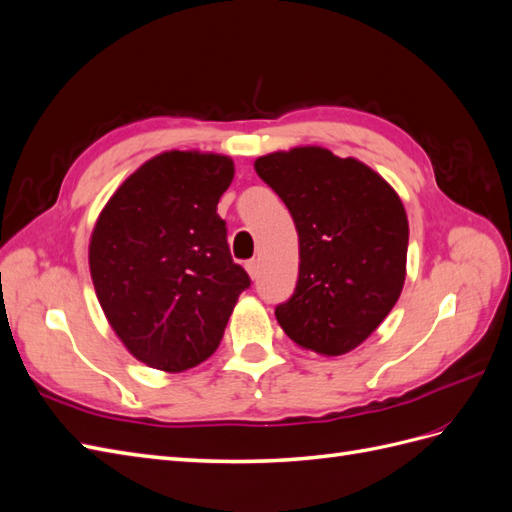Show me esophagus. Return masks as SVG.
<instances>
[{
    "instance_id": "34e87169",
    "label": "esophagus",
    "mask_w": 512,
    "mask_h": 512,
    "mask_svg": "<svg viewBox=\"0 0 512 512\" xmlns=\"http://www.w3.org/2000/svg\"><path fill=\"white\" fill-rule=\"evenodd\" d=\"M245 269H247V273H250V277L252 280H258V273H260V265H258V260H247L245 262Z\"/></svg>"
}]
</instances>
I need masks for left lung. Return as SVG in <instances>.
<instances>
[{"label": "left lung", "mask_w": 512, "mask_h": 512, "mask_svg": "<svg viewBox=\"0 0 512 512\" xmlns=\"http://www.w3.org/2000/svg\"><path fill=\"white\" fill-rule=\"evenodd\" d=\"M299 232V280L275 318L294 344L337 356L378 329L406 280L408 218L395 190L359 160L297 147L256 160Z\"/></svg>", "instance_id": "obj_1"}]
</instances>
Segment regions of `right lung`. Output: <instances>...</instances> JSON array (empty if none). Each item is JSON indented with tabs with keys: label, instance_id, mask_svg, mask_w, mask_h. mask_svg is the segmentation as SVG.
<instances>
[{
	"label": "right lung",
	"instance_id": "add662e5",
	"mask_svg": "<svg viewBox=\"0 0 512 512\" xmlns=\"http://www.w3.org/2000/svg\"><path fill=\"white\" fill-rule=\"evenodd\" d=\"M226 156L168 151L123 181L89 243L98 301L126 348L156 369H190L220 346L252 280L230 256Z\"/></svg>",
	"mask_w": 512,
	"mask_h": 512
}]
</instances>
